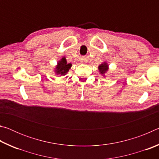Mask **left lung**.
I'll return each instance as SVG.
<instances>
[{
  "label": "left lung",
  "instance_id": "1",
  "mask_svg": "<svg viewBox=\"0 0 159 159\" xmlns=\"http://www.w3.org/2000/svg\"><path fill=\"white\" fill-rule=\"evenodd\" d=\"M98 69L99 71L100 72V74L102 75L103 76H105V74L109 70V65L106 61H104L102 64H101L100 65L98 66Z\"/></svg>",
  "mask_w": 159,
  "mask_h": 159
}]
</instances>
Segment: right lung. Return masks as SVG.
<instances>
[{
    "label": "right lung",
    "instance_id": "right-lung-1",
    "mask_svg": "<svg viewBox=\"0 0 159 159\" xmlns=\"http://www.w3.org/2000/svg\"><path fill=\"white\" fill-rule=\"evenodd\" d=\"M72 64L71 63H67L65 57H63L60 61H58L57 64L55 66V72L57 75L60 76H65L68 73L69 70L71 69Z\"/></svg>",
    "mask_w": 159,
    "mask_h": 159
}]
</instances>
